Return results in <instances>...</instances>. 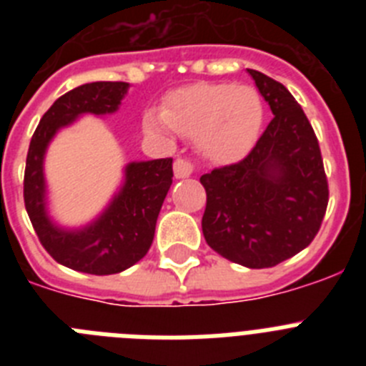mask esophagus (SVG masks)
Here are the masks:
<instances>
[{
    "label": "esophagus",
    "instance_id": "obj_1",
    "mask_svg": "<svg viewBox=\"0 0 366 366\" xmlns=\"http://www.w3.org/2000/svg\"><path fill=\"white\" fill-rule=\"evenodd\" d=\"M192 172H194V167L190 161L187 159L174 161V176H176V179H187V177H190V174Z\"/></svg>",
    "mask_w": 366,
    "mask_h": 366
}]
</instances>
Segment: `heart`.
I'll use <instances>...</instances> for the list:
<instances>
[{"label": "heart", "mask_w": 366, "mask_h": 366, "mask_svg": "<svg viewBox=\"0 0 366 366\" xmlns=\"http://www.w3.org/2000/svg\"><path fill=\"white\" fill-rule=\"evenodd\" d=\"M264 124V102L251 86L232 82H196L177 87L164 108H147L148 134H181L196 139L199 152L212 163L242 159L258 141Z\"/></svg>", "instance_id": "heart-1"}]
</instances>
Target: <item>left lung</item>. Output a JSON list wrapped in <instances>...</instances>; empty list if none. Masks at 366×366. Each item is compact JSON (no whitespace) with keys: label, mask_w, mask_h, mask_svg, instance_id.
I'll list each match as a JSON object with an SVG mask.
<instances>
[{"label":"left lung","mask_w":366,"mask_h":366,"mask_svg":"<svg viewBox=\"0 0 366 366\" xmlns=\"http://www.w3.org/2000/svg\"><path fill=\"white\" fill-rule=\"evenodd\" d=\"M273 119L240 163L199 177L207 192V244L223 258L273 267L308 247L328 205L321 148L293 95L260 71L247 69Z\"/></svg>","instance_id":"1"}]
</instances>
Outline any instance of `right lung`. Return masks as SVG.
Returning a JSON list of instances; mask_svg holds the SVG:
<instances>
[{
	"label": "right lung",
	"instance_id": "add662e5",
	"mask_svg": "<svg viewBox=\"0 0 366 366\" xmlns=\"http://www.w3.org/2000/svg\"><path fill=\"white\" fill-rule=\"evenodd\" d=\"M128 82H92L74 87L44 113L27 152L25 209L41 245L62 266L89 274H113L137 264L150 249L155 223L172 185V159L132 161L119 190L95 219L82 227L58 225L47 212L44 161L54 135L82 115L104 117L119 109Z\"/></svg>",
	"mask_w": 366,
	"mask_h": 366
}]
</instances>
